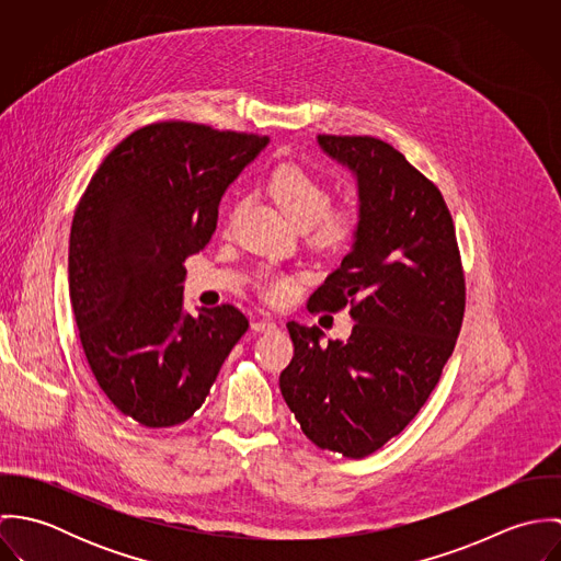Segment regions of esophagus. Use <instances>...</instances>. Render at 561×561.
<instances>
[{
  "label": "esophagus",
  "instance_id": "1",
  "mask_svg": "<svg viewBox=\"0 0 561 561\" xmlns=\"http://www.w3.org/2000/svg\"><path fill=\"white\" fill-rule=\"evenodd\" d=\"M278 325L274 320H254L252 321V330L254 332H274Z\"/></svg>",
  "mask_w": 561,
  "mask_h": 561
}]
</instances>
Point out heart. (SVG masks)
I'll return each instance as SVG.
<instances>
[{"label":"heart","instance_id":"heart-1","mask_svg":"<svg viewBox=\"0 0 561 561\" xmlns=\"http://www.w3.org/2000/svg\"><path fill=\"white\" fill-rule=\"evenodd\" d=\"M267 190L296 227H309V241L320 250L339 252L356 238L358 211L352 205H328V187L307 168L298 163L278 165L267 181ZM296 283V276L265 272L259 289L270 302H283L294 294Z\"/></svg>","mask_w":561,"mask_h":561}]
</instances>
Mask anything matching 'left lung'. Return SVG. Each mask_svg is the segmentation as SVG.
Returning <instances> with one entry per match:
<instances>
[{
  "mask_svg": "<svg viewBox=\"0 0 561 561\" xmlns=\"http://www.w3.org/2000/svg\"><path fill=\"white\" fill-rule=\"evenodd\" d=\"M358 183V233L309 311L350 307V339L321 343L318 325L289 321L294 358L280 393L302 432L345 458L398 436L427 401L462 328L467 287L440 190L371 136H318Z\"/></svg>",
  "mask_w": 561,
  "mask_h": 561,
  "instance_id": "left-lung-1",
  "label": "left lung"
}]
</instances>
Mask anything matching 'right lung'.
Listing matches in <instances>:
<instances>
[{"label": "right lung", "mask_w": 561, "mask_h": 561, "mask_svg": "<svg viewBox=\"0 0 561 561\" xmlns=\"http://www.w3.org/2000/svg\"><path fill=\"white\" fill-rule=\"evenodd\" d=\"M270 138L163 121L101 161L73 216L69 294L94 380L145 427L187 421L248 320L233 305L183 313V261L218 225L227 187Z\"/></svg>", "instance_id": "right-lung-1"}]
</instances>
